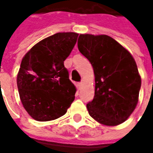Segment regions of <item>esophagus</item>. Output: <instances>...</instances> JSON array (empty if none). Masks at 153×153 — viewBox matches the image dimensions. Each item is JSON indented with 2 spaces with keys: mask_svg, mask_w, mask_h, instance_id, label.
I'll list each match as a JSON object with an SVG mask.
<instances>
[{
  "mask_svg": "<svg viewBox=\"0 0 153 153\" xmlns=\"http://www.w3.org/2000/svg\"><path fill=\"white\" fill-rule=\"evenodd\" d=\"M77 87H78V88H81L82 87V82H78V83H77Z\"/></svg>",
  "mask_w": 153,
  "mask_h": 153,
  "instance_id": "esophagus-1",
  "label": "esophagus"
}]
</instances>
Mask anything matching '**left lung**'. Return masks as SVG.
<instances>
[{"instance_id": "obj_1", "label": "left lung", "mask_w": 153, "mask_h": 153, "mask_svg": "<svg viewBox=\"0 0 153 153\" xmlns=\"http://www.w3.org/2000/svg\"><path fill=\"white\" fill-rule=\"evenodd\" d=\"M77 46L91 63L95 77L94 97L87 104L88 113L104 125L123 123L137 105L141 86L135 60L106 35L81 34Z\"/></svg>"}]
</instances>
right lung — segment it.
Instances as JSON below:
<instances>
[{
    "label": "right lung",
    "mask_w": 153,
    "mask_h": 153,
    "mask_svg": "<svg viewBox=\"0 0 153 153\" xmlns=\"http://www.w3.org/2000/svg\"><path fill=\"white\" fill-rule=\"evenodd\" d=\"M78 34L56 33L33 46L24 56L17 76L23 106L35 120L47 122L65 115L75 99L76 87L64 61Z\"/></svg>",
    "instance_id": "add662e5"
}]
</instances>
